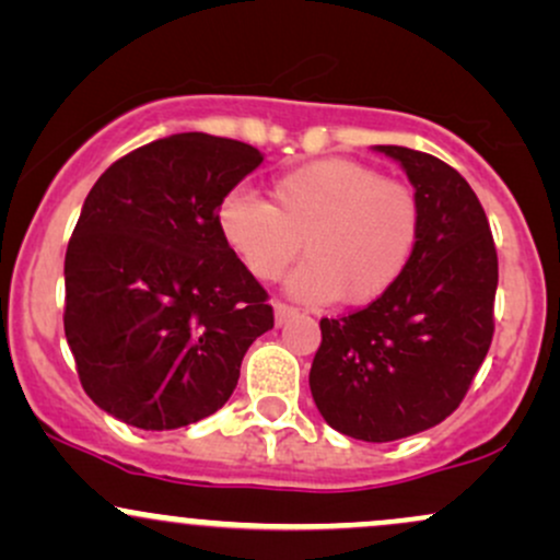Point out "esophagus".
I'll list each match as a JSON object with an SVG mask.
<instances>
[{
	"label": "esophagus",
	"instance_id": "esophagus-1",
	"mask_svg": "<svg viewBox=\"0 0 560 560\" xmlns=\"http://www.w3.org/2000/svg\"><path fill=\"white\" fill-rule=\"evenodd\" d=\"M273 313H276V324H287L289 318H294L298 316V307L294 305H289V302H281V300H276L273 302Z\"/></svg>",
	"mask_w": 560,
	"mask_h": 560
}]
</instances>
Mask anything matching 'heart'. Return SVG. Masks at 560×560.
Instances as JSON below:
<instances>
[{
    "label": "heart",
    "mask_w": 560,
    "mask_h": 560,
    "mask_svg": "<svg viewBox=\"0 0 560 560\" xmlns=\"http://www.w3.org/2000/svg\"><path fill=\"white\" fill-rule=\"evenodd\" d=\"M215 223L255 279H279L302 247L307 262L292 276V292L358 307L382 300L413 266L423 208L413 186L358 160L326 158L273 178L271 205L229 191Z\"/></svg>",
    "instance_id": "obj_1"
}]
</instances>
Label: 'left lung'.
<instances>
[{
    "label": "left lung",
    "instance_id": "1",
    "mask_svg": "<svg viewBox=\"0 0 560 560\" xmlns=\"http://www.w3.org/2000/svg\"><path fill=\"white\" fill-rule=\"evenodd\" d=\"M376 150L416 186L421 247L382 300L320 318L311 392L331 429L392 442L436 427L464 402L492 345L498 249L479 197L453 165L408 147Z\"/></svg>",
    "mask_w": 560,
    "mask_h": 560
}]
</instances>
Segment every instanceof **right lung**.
Returning a JSON list of instances; mask_svg holds the SVG:
<instances>
[{
	"label": "right lung",
	"mask_w": 560,
	"mask_h": 560,
	"mask_svg": "<svg viewBox=\"0 0 560 560\" xmlns=\"http://www.w3.org/2000/svg\"><path fill=\"white\" fill-rule=\"evenodd\" d=\"M262 163L244 141L173 133L96 178L66 253V337L81 387L139 429L208 419L273 307L221 240L218 202Z\"/></svg>",
	"instance_id": "obj_1"
}]
</instances>
